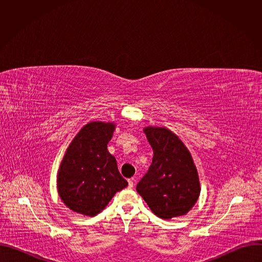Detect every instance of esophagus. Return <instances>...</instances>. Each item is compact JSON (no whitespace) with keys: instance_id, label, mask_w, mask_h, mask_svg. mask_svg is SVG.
<instances>
[{"instance_id":"1","label":"esophagus","mask_w":262,"mask_h":262,"mask_svg":"<svg viewBox=\"0 0 262 262\" xmlns=\"http://www.w3.org/2000/svg\"><path fill=\"white\" fill-rule=\"evenodd\" d=\"M133 186H134V178L128 179V188H129V189H132Z\"/></svg>"}]
</instances>
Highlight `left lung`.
Returning <instances> with one entry per match:
<instances>
[{
    "label": "left lung",
    "instance_id": "left-lung-1",
    "mask_svg": "<svg viewBox=\"0 0 262 262\" xmlns=\"http://www.w3.org/2000/svg\"><path fill=\"white\" fill-rule=\"evenodd\" d=\"M152 147V163L137 184V192L161 219L183 215L198 200L200 183L184 144L165 127L144 128Z\"/></svg>",
    "mask_w": 262,
    "mask_h": 262
}]
</instances>
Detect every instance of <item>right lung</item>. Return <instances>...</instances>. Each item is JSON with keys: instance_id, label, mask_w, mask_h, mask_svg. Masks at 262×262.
Here are the masks:
<instances>
[{"instance_id": "1", "label": "right lung", "mask_w": 262, "mask_h": 262, "mask_svg": "<svg viewBox=\"0 0 262 262\" xmlns=\"http://www.w3.org/2000/svg\"><path fill=\"white\" fill-rule=\"evenodd\" d=\"M114 129L113 123L90 122L67 148L58 174V193L71 210L95 215L127 186L106 148Z\"/></svg>"}]
</instances>
